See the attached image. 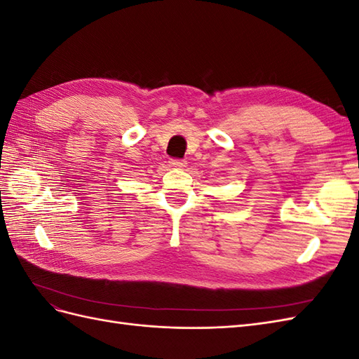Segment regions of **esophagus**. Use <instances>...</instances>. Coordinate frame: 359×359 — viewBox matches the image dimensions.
Returning <instances> with one entry per match:
<instances>
[{"mask_svg":"<svg viewBox=\"0 0 359 359\" xmlns=\"http://www.w3.org/2000/svg\"><path fill=\"white\" fill-rule=\"evenodd\" d=\"M169 165H170L172 168L182 169V168H186V166H187V161H186V160H180V158H170Z\"/></svg>","mask_w":359,"mask_h":359,"instance_id":"1","label":"esophagus"}]
</instances>
